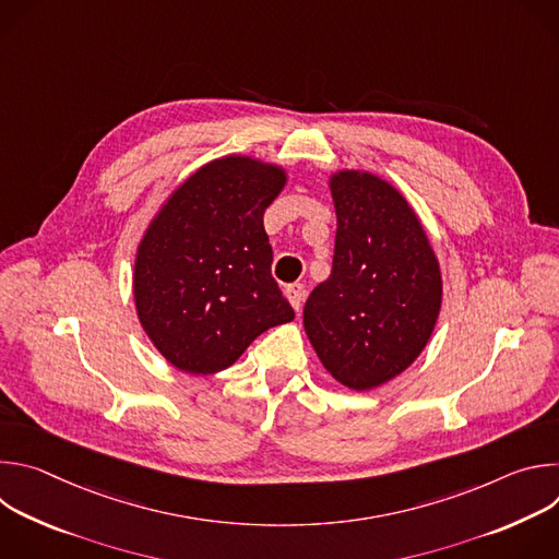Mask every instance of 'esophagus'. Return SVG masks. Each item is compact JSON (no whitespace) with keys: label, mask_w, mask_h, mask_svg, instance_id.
Here are the masks:
<instances>
[{"label":"esophagus","mask_w":559,"mask_h":559,"mask_svg":"<svg viewBox=\"0 0 559 559\" xmlns=\"http://www.w3.org/2000/svg\"><path fill=\"white\" fill-rule=\"evenodd\" d=\"M285 296L289 298L292 307H294L296 311H300V307H302V300H305V285H300V283H292V285H285Z\"/></svg>","instance_id":"obj_1"}]
</instances>
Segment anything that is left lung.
Masks as SVG:
<instances>
[{
	"mask_svg": "<svg viewBox=\"0 0 559 559\" xmlns=\"http://www.w3.org/2000/svg\"><path fill=\"white\" fill-rule=\"evenodd\" d=\"M332 197V274L309 294L302 323L325 369L367 391L403 373L431 338L440 267L416 212L386 181L338 173Z\"/></svg>",
	"mask_w": 559,
	"mask_h": 559,
	"instance_id": "obj_1",
	"label": "left lung"
}]
</instances>
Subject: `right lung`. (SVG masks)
Masks as SVG:
<instances>
[{
	"mask_svg": "<svg viewBox=\"0 0 559 559\" xmlns=\"http://www.w3.org/2000/svg\"><path fill=\"white\" fill-rule=\"evenodd\" d=\"M285 173L225 156L194 173L150 223L134 263L139 321L177 369L229 367L294 309L272 276L263 214Z\"/></svg>",
	"mask_w": 559,
	"mask_h": 559,
	"instance_id": "right-lung-1",
	"label": "right lung"
}]
</instances>
